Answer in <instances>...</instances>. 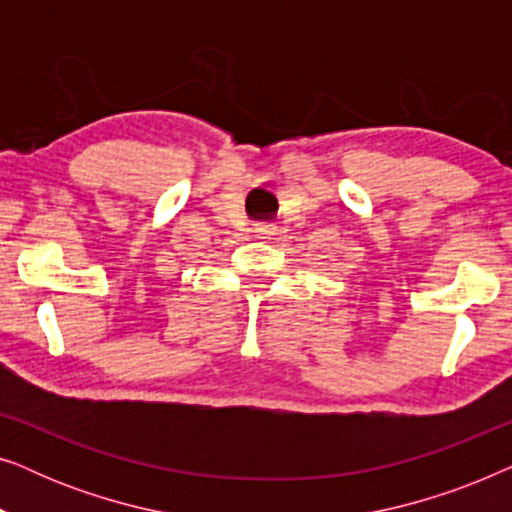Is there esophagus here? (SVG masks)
Returning <instances> with one entry per match:
<instances>
[{"mask_svg": "<svg viewBox=\"0 0 512 512\" xmlns=\"http://www.w3.org/2000/svg\"><path fill=\"white\" fill-rule=\"evenodd\" d=\"M256 233L261 237H270V235H275V228H272V226H258Z\"/></svg>", "mask_w": 512, "mask_h": 512, "instance_id": "esophagus-1", "label": "esophagus"}]
</instances>
